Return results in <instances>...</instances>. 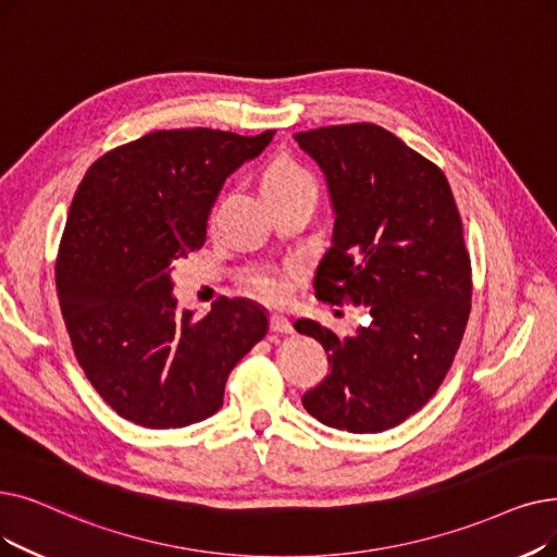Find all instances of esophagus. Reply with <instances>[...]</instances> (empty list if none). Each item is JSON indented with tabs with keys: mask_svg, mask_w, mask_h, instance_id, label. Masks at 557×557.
<instances>
[{
	"mask_svg": "<svg viewBox=\"0 0 557 557\" xmlns=\"http://www.w3.org/2000/svg\"><path fill=\"white\" fill-rule=\"evenodd\" d=\"M292 330H294V325L286 317H282V313H271V332L284 334V332H292Z\"/></svg>",
	"mask_w": 557,
	"mask_h": 557,
	"instance_id": "34e87169",
	"label": "esophagus"
}]
</instances>
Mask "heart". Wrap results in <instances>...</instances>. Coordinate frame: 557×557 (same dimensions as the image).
<instances>
[{
  "label": "heart",
  "mask_w": 557,
  "mask_h": 557,
  "mask_svg": "<svg viewBox=\"0 0 557 557\" xmlns=\"http://www.w3.org/2000/svg\"><path fill=\"white\" fill-rule=\"evenodd\" d=\"M298 190H311L317 193V182L309 175V171L294 161V159H277L273 161L269 168H265L261 175V193L265 200H271L275 196H284V193H298ZM215 215V209L211 211V219ZM244 282L248 284V288L252 294H257L259 298L269 300V302H280L286 298L288 284L286 277L282 273L275 271H250Z\"/></svg>",
  "instance_id": "b5f03b06"
}]
</instances>
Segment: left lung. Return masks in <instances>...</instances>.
I'll list each match as a JSON object with an SVG mask.
<instances>
[{
    "mask_svg": "<svg viewBox=\"0 0 557 557\" xmlns=\"http://www.w3.org/2000/svg\"><path fill=\"white\" fill-rule=\"evenodd\" d=\"M294 138L323 168L336 213L313 292L371 313V325L346 338L296 321L330 361L302 405L336 430L396 428L437 394L469 321L471 259L453 190L440 165L371 123Z\"/></svg>",
    "mask_w": 557,
    "mask_h": 557,
    "instance_id": "8db88e82",
    "label": "left lung"
}]
</instances>
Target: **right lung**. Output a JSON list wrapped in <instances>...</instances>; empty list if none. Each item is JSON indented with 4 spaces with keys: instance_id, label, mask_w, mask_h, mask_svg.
Instances as JSON below:
<instances>
[{
    "instance_id": "1",
    "label": "right lung",
    "mask_w": 557,
    "mask_h": 557,
    "mask_svg": "<svg viewBox=\"0 0 557 557\" xmlns=\"http://www.w3.org/2000/svg\"><path fill=\"white\" fill-rule=\"evenodd\" d=\"M273 134H145L95 161L72 198L54 269L61 313L95 392L136 425L219 412L230 371L269 332L244 298H219L202 319L180 309L171 263L205 246L223 182Z\"/></svg>"
}]
</instances>
